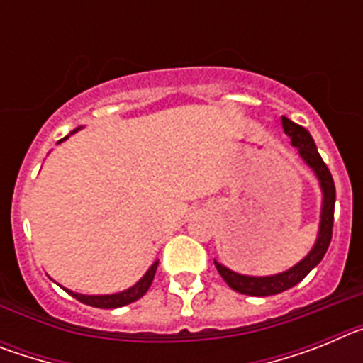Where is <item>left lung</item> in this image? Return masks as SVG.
Listing matches in <instances>:
<instances>
[{"label":"left lung","mask_w":363,"mask_h":363,"mask_svg":"<svg viewBox=\"0 0 363 363\" xmlns=\"http://www.w3.org/2000/svg\"><path fill=\"white\" fill-rule=\"evenodd\" d=\"M281 127H284L285 134L291 138V143L298 149L300 156L303 162L316 172L322 185L323 192V205H322V221H320V233L318 240L314 243L313 251L301 259L300 264L291 267L289 271L274 274V277H264V278H255V277H243L238 272H233L230 269L223 267L214 259L220 277L227 281L230 289L236 293L249 294V296H271V294L284 293V291L291 289L296 284H300L303 278L313 271L316 265L322 262L325 256L329 243L333 238V221H335V200H336V189L335 182H333L331 171L327 169L325 162L320 156L318 149L314 145V140L311 138L309 130H306L301 125H296L291 121L289 118L281 116Z\"/></svg>","instance_id":"obj_1"}]
</instances>
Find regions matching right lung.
I'll use <instances>...</instances> for the list:
<instances>
[{
  "mask_svg": "<svg viewBox=\"0 0 363 363\" xmlns=\"http://www.w3.org/2000/svg\"><path fill=\"white\" fill-rule=\"evenodd\" d=\"M156 269H158V259L150 265L149 271L145 272V277L142 280L138 281L136 285H133L130 289L123 291V293H118V294H107V296H86V294H78V293H72V291H67L69 294H72L74 298L85 306H91V307H99V309H116V307H123V306H129L133 301L140 300L143 294L149 291L150 284L154 280V274H156Z\"/></svg>",
  "mask_w": 363,
  "mask_h": 363,
  "instance_id": "right-lung-1",
  "label": "right lung"
}]
</instances>
